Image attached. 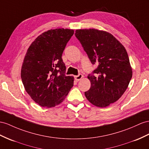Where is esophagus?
I'll return each mask as SVG.
<instances>
[{
  "mask_svg": "<svg viewBox=\"0 0 149 149\" xmlns=\"http://www.w3.org/2000/svg\"><path fill=\"white\" fill-rule=\"evenodd\" d=\"M74 77H75V79L76 80V81H79L80 80H81V79H82L83 75H82V74H79L78 75L74 76Z\"/></svg>",
  "mask_w": 149,
  "mask_h": 149,
  "instance_id": "1",
  "label": "esophagus"
}]
</instances>
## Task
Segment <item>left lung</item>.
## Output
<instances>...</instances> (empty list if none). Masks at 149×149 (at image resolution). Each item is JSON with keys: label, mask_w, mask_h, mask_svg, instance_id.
Instances as JSON below:
<instances>
[{"label": "left lung", "mask_w": 149, "mask_h": 149, "mask_svg": "<svg viewBox=\"0 0 149 149\" xmlns=\"http://www.w3.org/2000/svg\"><path fill=\"white\" fill-rule=\"evenodd\" d=\"M91 63L97 67L87 78L91 87L84 93L91 104L105 108L116 102L128 88L132 68L125 48L111 33L96 29H77Z\"/></svg>", "instance_id": "1"}]
</instances>
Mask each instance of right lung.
Segmentation results:
<instances>
[{
    "label": "right lung",
    "instance_id": "1",
    "mask_svg": "<svg viewBox=\"0 0 149 149\" xmlns=\"http://www.w3.org/2000/svg\"><path fill=\"white\" fill-rule=\"evenodd\" d=\"M74 31L58 28L38 36L29 46L21 68L24 89L42 107L60 104L74 85V77L66 76L62 55Z\"/></svg>",
    "mask_w": 149,
    "mask_h": 149
}]
</instances>
